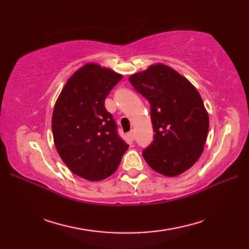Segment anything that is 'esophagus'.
Here are the masks:
<instances>
[{
	"instance_id": "obj_1",
	"label": "esophagus",
	"mask_w": 249,
	"mask_h": 249,
	"mask_svg": "<svg viewBox=\"0 0 249 249\" xmlns=\"http://www.w3.org/2000/svg\"><path fill=\"white\" fill-rule=\"evenodd\" d=\"M128 136L130 137L131 139H134V138H135V131H134V130H130L129 133H128Z\"/></svg>"
}]
</instances>
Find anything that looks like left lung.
I'll list each match as a JSON object with an SVG mask.
<instances>
[{
	"label": "left lung",
	"instance_id": "8db88e82",
	"mask_svg": "<svg viewBox=\"0 0 249 249\" xmlns=\"http://www.w3.org/2000/svg\"><path fill=\"white\" fill-rule=\"evenodd\" d=\"M129 82L151 105L153 143L142 152L153 170L177 177L200 158L210 119L202 97L187 78L161 63L135 72Z\"/></svg>",
	"mask_w": 249,
	"mask_h": 249
}]
</instances>
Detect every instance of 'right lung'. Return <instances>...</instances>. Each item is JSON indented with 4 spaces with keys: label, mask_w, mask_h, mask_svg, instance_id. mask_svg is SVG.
I'll return each instance as SVG.
<instances>
[{
    "label": "right lung",
    "mask_w": 249,
    "mask_h": 249,
    "mask_svg": "<svg viewBox=\"0 0 249 249\" xmlns=\"http://www.w3.org/2000/svg\"><path fill=\"white\" fill-rule=\"evenodd\" d=\"M123 76L87 63L66 81L52 113V134L62 160L76 176L102 181L118 169L128 144L116 134L105 99Z\"/></svg>",
    "instance_id": "add662e5"
}]
</instances>
